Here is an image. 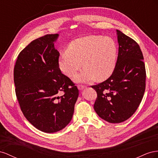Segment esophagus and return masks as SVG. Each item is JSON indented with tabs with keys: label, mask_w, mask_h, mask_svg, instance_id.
<instances>
[{
	"label": "esophagus",
	"mask_w": 158,
	"mask_h": 158,
	"mask_svg": "<svg viewBox=\"0 0 158 158\" xmlns=\"http://www.w3.org/2000/svg\"><path fill=\"white\" fill-rule=\"evenodd\" d=\"M85 87H85V85H78V89H79V90H82V89H85Z\"/></svg>",
	"instance_id": "esophagus-1"
}]
</instances>
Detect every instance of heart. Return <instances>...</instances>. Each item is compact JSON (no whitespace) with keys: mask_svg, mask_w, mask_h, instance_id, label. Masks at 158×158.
I'll use <instances>...</instances> for the list:
<instances>
[{"mask_svg":"<svg viewBox=\"0 0 158 158\" xmlns=\"http://www.w3.org/2000/svg\"><path fill=\"white\" fill-rule=\"evenodd\" d=\"M116 56L117 46L113 39L90 35L70 42L66 52L60 57L59 65L63 73L72 77L83 64L84 69L75 77L76 81L89 82L94 78L102 81L113 72Z\"/></svg>","mask_w":158,"mask_h":158,"instance_id":"b5f03b06","label":"heart"}]
</instances>
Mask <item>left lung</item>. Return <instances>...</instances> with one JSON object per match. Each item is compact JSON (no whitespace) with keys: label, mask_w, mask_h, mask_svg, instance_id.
<instances>
[{"label":"left lung","mask_w":158,"mask_h":158,"mask_svg":"<svg viewBox=\"0 0 158 158\" xmlns=\"http://www.w3.org/2000/svg\"><path fill=\"white\" fill-rule=\"evenodd\" d=\"M119 45L114 69L105 81L91 87L97 97L94 109L110 123H120L131 117L142 100L146 89V68L139 45L116 30Z\"/></svg>","instance_id":"8db88e82"}]
</instances>
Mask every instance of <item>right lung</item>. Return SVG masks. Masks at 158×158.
<instances>
[{
	"mask_svg": "<svg viewBox=\"0 0 158 158\" xmlns=\"http://www.w3.org/2000/svg\"><path fill=\"white\" fill-rule=\"evenodd\" d=\"M58 35L47 34L31 42L19 54L14 68L22 113L46 133L60 131L70 123L79 96L75 83L60 69V53L53 44Z\"/></svg>",
	"mask_w": 158,
	"mask_h": 158,
	"instance_id": "1",
	"label": "right lung"
}]
</instances>
